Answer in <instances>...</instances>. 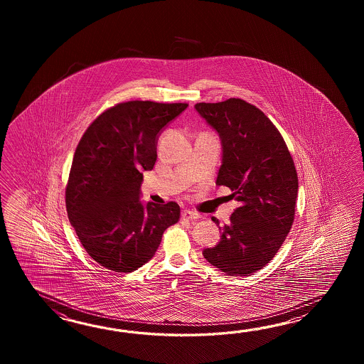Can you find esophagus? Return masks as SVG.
<instances>
[{
    "label": "esophagus",
    "instance_id": "esophagus-1",
    "mask_svg": "<svg viewBox=\"0 0 364 364\" xmlns=\"http://www.w3.org/2000/svg\"><path fill=\"white\" fill-rule=\"evenodd\" d=\"M182 218L183 220H196V218H199V215L196 212H193V210L185 209V210H182Z\"/></svg>",
    "mask_w": 364,
    "mask_h": 364
}]
</instances>
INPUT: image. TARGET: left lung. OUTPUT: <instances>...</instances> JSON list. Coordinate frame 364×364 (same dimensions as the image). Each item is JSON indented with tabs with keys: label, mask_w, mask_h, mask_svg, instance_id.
I'll return each mask as SVG.
<instances>
[{
	"label": "left lung",
	"mask_w": 364,
	"mask_h": 364,
	"mask_svg": "<svg viewBox=\"0 0 364 364\" xmlns=\"http://www.w3.org/2000/svg\"><path fill=\"white\" fill-rule=\"evenodd\" d=\"M195 109L221 140L216 185L229 187L240 201L229 224L221 228L212 217L221 240L203 255L226 274H251L271 262L291 229L298 195L294 161L271 119L246 101L199 102Z\"/></svg>",
	"instance_id": "8db88e82"
}]
</instances>
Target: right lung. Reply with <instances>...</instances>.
<instances>
[{"label": "right lung", "mask_w": 364, "mask_h": 364, "mask_svg": "<svg viewBox=\"0 0 364 364\" xmlns=\"http://www.w3.org/2000/svg\"><path fill=\"white\" fill-rule=\"evenodd\" d=\"M187 104L127 101L97 117L77 144L66 187L70 224L87 254L114 272H134L155 255L179 220L174 201L140 200L143 171H152L157 140Z\"/></svg>", "instance_id": "1"}]
</instances>
